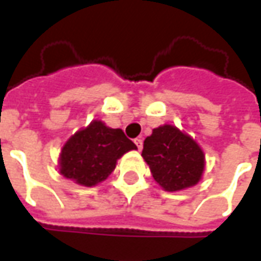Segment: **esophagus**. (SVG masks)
<instances>
[{"label": "esophagus", "instance_id": "34e87169", "mask_svg": "<svg viewBox=\"0 0 261 261\" xmlns=\"http://www.w3.org/2000/svg\"><path fill=\"white\" fill-rule=\"evenodd\" d=\"M134 144H136L137 148H138V151H141V149H142V140H141V138H136V140H134Z\"/></svg>", "mask_w": 261, "mask_h": 261}]
</instances>
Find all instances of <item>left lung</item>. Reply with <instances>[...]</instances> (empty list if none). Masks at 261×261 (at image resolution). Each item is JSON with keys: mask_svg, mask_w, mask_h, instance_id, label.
<instances>
[{"mask_svg": "<svg viewBox=\"0 0 261 261\" xmlns=\"http://www.w3.org/2000/svg\"><path fill=\"white\" fill-rule=\"evenodd\" d=\"M142 158L149 165L155 181L166 192H179L197 185L205 165L198 144L169 124L153 128L145 138Z\"/></svg>", "mask_w": 261, "mask_h": 261, "instance_id": "8db88e82", "label": "left lung"}]
</instances>
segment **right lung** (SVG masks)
I'll use <instances>...</instances> for the list:
<instances>
[{
	"label": "right lung",
	"instance_id": "right-lung-1",
	"mask_svg": "<svg viewBox=\"0 0 261 261\" xmlns=\"http://www.w3.org/2000/svg\"><path fill=\"white\" fill-rule=\"evenodd\" d=\"M131 149H137L136 144L123 130L93 120L64 144L60 153V173L81 186H96L113 172L117 159Z\"/></svg>",
	"mask_w": 261,
	"mask_h": 261
}]
</instances>
